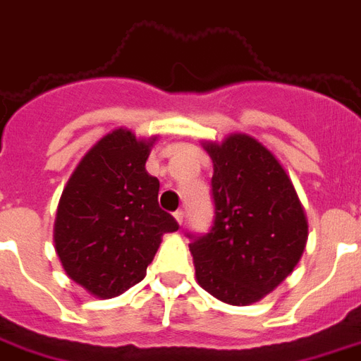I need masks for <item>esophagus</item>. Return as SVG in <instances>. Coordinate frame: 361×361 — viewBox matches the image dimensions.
<instances>
[{"label": "esophagus", "instance_id": "obj_1", "mask_svg": "<svg viewBox=\"0 0 361 361\" xmlns=\"http://www.w3.org/2000/svg\"><path fill=\"white\" fill-rule=\"evenodd\" d=\"M173 218H176V221L181 226L183 220H185V212H183V210H176V212H173Z\"/></svg>", "mask_w": 361, "mask_h": 361}]
</instances>
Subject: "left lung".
Instances as JSON below:
<instances>
[{
	"instance_id": "8db88e82",
	"label": "left lung",
	"mask_w": 361,
	"mask_h": 361,
	"mask_svg": "<svg viewBox=\"0 0 361 361\" xmlns=\"http://www.w3.org/2000/svg\"><path fill=\"white\" fill-rule=\"evenodd\" d=\"M214 164V224L188 233L195 274L221 302H258L289 276L308 239V220L279 160L247 133L204 143Z\"/></svg>"
}]
</instances>
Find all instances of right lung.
<instances>
[{
	"label": "right lung",
	"mask_w": 361,
	"mask_h": 361,
	"mask_svg": "<svg viewBox=\"0 0 361 361\" xmlns=\"http://www.w3.org/2000/svg\"><path fill=\"white\" fill-rule=\"evenodd\" d=\"M153 140L114 130L85 153L55 218V250L72 281L97 298L140 283L160 247L180 228L159 207V180L145 170Z\"/></svg>",
	"instance_id": "1"
}]
</instances>
